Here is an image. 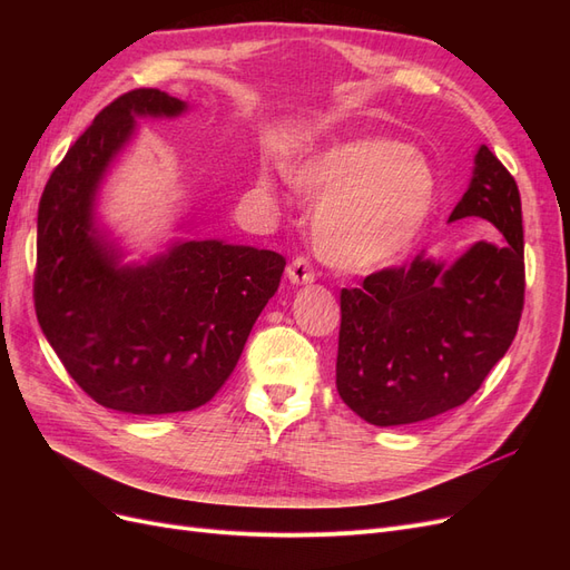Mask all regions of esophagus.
I'll use <instances>...</instances> for the list:
<instances>
[{"mask_svg":"<svg viewBox=\"0 0 570 570\" xmlns=\"http://www.w3.org/2000/svg\"><path fill=\"white\" fill-rule=\"evenodd\" d=\"M287 278L289 283L295 285H304V283H314L316 281V271L312 266V262H308L306 256H295L292 258V264L287 266Z\"/></svg>","mask_w":570,"mask_h":570,"instance_id":"1","label":"esophagus"}]
</instances>
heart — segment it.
Masks as SVG:
<instances>
[{"instance_id": "b5f03b06", "label": "heart", "mask_w": 570, "mask_h": 570, "mask_svg": "<svg viewBox=\"0 0 570 570\" xmlns=\"http://www.w3.org/2000/svg\"><path fill=\"white\" fill-rule=\"evenodd\" d=\"M287 178L318 199L314 245L327 264L347 273L381 271L402 258L435 204L433 166L419 149L387 137L327 145L292 166Z\"/></svg>"}]
</instances>
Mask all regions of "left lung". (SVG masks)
Wrapping results in <instances>:
<instances>
[{
	"label": "left lung",
	"instance_id": "8db88e82",
	"mask_svg": "<svg viewBox=\"0 0 570 570\" xmlns=\"http://www.w3.org/2000/svg\"><path fill=\"white\" fill-rule=\"evenodd\" d=\"M478 216L499 230L452 266L416 256L340 292L337 392L373 425H404L461 406L519 331L525 299L521 195L482 145L450 220Z\"/></svg>",
	"mask_w": 570,
	"mask_h": 570
}]
</instances>
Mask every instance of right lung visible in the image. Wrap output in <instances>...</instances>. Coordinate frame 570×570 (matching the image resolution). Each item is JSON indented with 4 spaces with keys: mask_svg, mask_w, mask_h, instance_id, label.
I'll list each match as a JSON object with an SVG mask.
<instances>
[{
    "mask_svg": "<svg viewBox=\"0 0 570 570\" xmlns=\"http://www.w3.org/2000/svg\"><path fill=\"white\" fill-rule=\"evenodd\" d=\"M185 107L154 88L114 99L51 170L38 209L32 297L42 333L85 394L137 416L209 402L285 271L278 252L220 239H189L145 266H118L120 254L97 233V187L135 116Z\"/></svg>",
    "mask_w": 570,
    "mask_h": 570,
    "instance_id": "right-lung-1",
    "label": "right lung"
}]
</instances>
